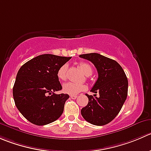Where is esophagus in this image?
<instances>
[{
	"label": "esophagus",
	"mask_w": 151,
	"mask_h": 151,
	"mask_svg": "<svg viewBox=\"0 0 151 151\" xmlns=\"http://www.w3.org/2000/svg\"><path fill=\"white\" fill-rule=\"evenodd\" d=\"M70 97H71V99H75L77 97V95H70Z\"/></svg>",
	"instance_id": "obj_1"
}]
</instances>
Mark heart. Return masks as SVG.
<instances>
[{
    "mask_svg": "<svg viewBox=\"0 0 151 151\" xmlns=\"http://www.w3.org/2000/svg\"><path fill=\"white\" fill-rule=\"evenodd\" d=\"M80 69L82 70L83 73L86 74V76H89L92 74V68L88 63L85 62H81L79 65ZM67 70H68V65L67 64H64L60 68L58 69V73H57V76L58 78L60 80H66L67 77ZM86 86L83 84H78V83H74L72 82H68V83H65L63 86V91L64 93H68L71 95L77 94V93H80V91L86 90Z\"/></svg>",
    "mask_w": 151,
    "mask_h": 151,
    "instance_id": "1",
    "label": "heart"
}]
</instances>
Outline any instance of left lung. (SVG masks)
Instances as JSON below:
<instances>
[{
    "instance_id": "8db88e82",
    "label": "left lung",
    "mask_w": 151,
    "mask_h": 151,
    "mask_svg": "<svg viewBox=\"0 0 151 151\" xmlns=\"http://www.w3.org/2000/svg\"><path fill=\"white\" fill-rule=\"evenodd\" d=\"M96 67L98 79L91 91L86 94L88 103L82 108L81 114L87 122L94 125H105L114 119L120 111L128 95V82L125 71L116 61L97 53L80 55Z\"/></svg>"
}]
</instances>
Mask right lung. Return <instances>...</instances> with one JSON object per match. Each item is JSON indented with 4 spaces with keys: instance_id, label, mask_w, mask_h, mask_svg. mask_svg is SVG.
<instances>
[{
    "instance_id": "add662e5",
    "label": "right lung",
    "mask_w": 151,
    "mask_h": 151,
    "mask_svg": "<svg viewBox=\"0 0 151 151\" xmlns=\"http://www.w3.org/2000/svg\"><path fill=\"white\" fill-rule=\"evenodd\" d=\"M71 58L46 54L20 67L13 87V97L18 111L28 121L45 125L62 115L69 96L55 93L62 89L57 73Z\"/></svg>"
}]
</instances>
